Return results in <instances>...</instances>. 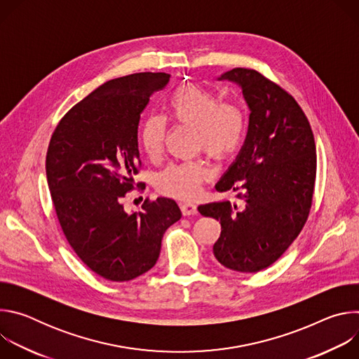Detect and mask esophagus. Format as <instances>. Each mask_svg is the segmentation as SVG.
Listing matches in <instances>:
<instances>
[{"label":"esophagus","instance_id":"obj_1","mask_svg":"<svg viewBox=\"0 0 359 359\" xmlns=\"http://www.w3.org/2000/svg\"><path fill=\"white\" fill-rule=\"evenodd\" d=\"M180 209H182V213H183L184 216H193V215L197 213V206H196L194 203H190V201L182 203V204H180Z\"/></svg>","mask_w":359,"mask_h":359}]
</instances>
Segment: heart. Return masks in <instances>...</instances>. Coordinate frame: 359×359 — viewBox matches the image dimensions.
<instances>
[{
  "instance_id": "1",
  "label": "heart",
  "mask_w": 359,
  "mask_h": 359,
  "mask_svg": "<svg viewBox=\"0 0 359 359\" xmlns=\"http://www.w3.org/2000/svg\"><path fill=\"white\" fill-rule=\"evenodd\" d=\"M169 119L196 130L194 146L208 156L223 161L240 147L247 132V116L241 107L224 102L222 96L196 83L176 88L168 99ZM168 121L159 115L147 116L139 129V143L150 159H158L165 146ZM208 168L198 162H180L166 166L156 179L161 193L177 198H193Z\"/></svg>"
}]
</instances>
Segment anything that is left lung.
<instances>
[{
  "label": "left lung",
  "mask_w": 359,
  "mask_h": 359,
  "mask_svg": "<svg viewBox=\"0 0 359 359\" xmlns=\"http://www.w3.org/2000/svg\"><path fill=\"white\" fill-rule=\"evenodd\" d=\"M241 86L250 108L248 132L217 191H240L243 206L215 201L198 206L220 222L213 245L217 262L240 273L276 263L301 233L313 204L316 140L297 100L255 69L234 68L220 78Z\"/></svg>",
  "instance_id": "left-lung-1"
}]
</instances>
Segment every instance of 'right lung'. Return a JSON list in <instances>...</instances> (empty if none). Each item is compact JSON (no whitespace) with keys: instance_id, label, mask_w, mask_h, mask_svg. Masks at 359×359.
<instances>
[{"instance_id":"right-lung-1","label":"right lung","mask_w":359,"mask_h":359,"mask_svg":"<svg viewBox=\"0 0 359 359\" xmlns=\"http://www.w3.org/2000/svg\"><path fill=\"white\" fill-rule=\"evenodd\" d=\"M169 78L140 72L105 82L65 114L48 146L46 180L64 236L82 263L109 281L149 271L165 231L182 217L168 197L147 198L132 215L121 203L142 165L140 114Z\"/></svg>"}]
</instances>
